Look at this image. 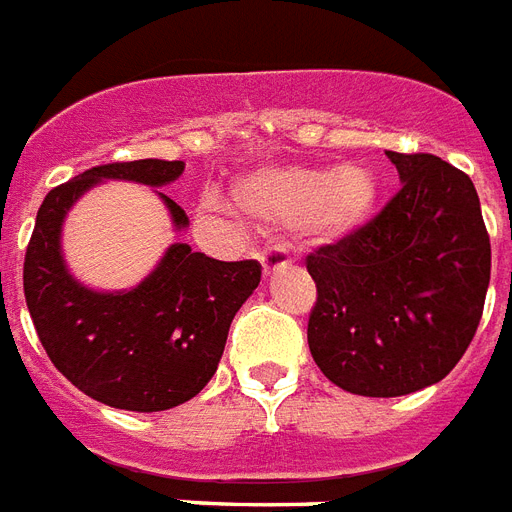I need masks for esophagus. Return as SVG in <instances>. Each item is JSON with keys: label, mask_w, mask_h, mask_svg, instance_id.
I'll return each instance as SVG.
<instances>
[{"label": "esophagus", "mask_w": 512, "mask_h": 512, "mask_svg": "<svg viewBox=\"0 0 512 512\" xmlns=\"http://www.w3.org/2000/svg\"><path fill=\"white\" fill-rule=\"evenodd\" d=\"M287 263H290V257L284 255L282 249H265L263 255H260V265H263L265 276H271L273 271H279Z\"/></svg>", "instance_id": "1"}]
</instances>
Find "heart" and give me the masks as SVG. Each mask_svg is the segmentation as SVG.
Instances as JSON below:
<instances>
[{"mask_svg": "<svg viewBox=\"0 0 512 512\" xmlns=\"http://www.w3.org/2000/svg\"><path fill=\"white\" fill-rule=\"evenodd\" d=\"M376 174L365 166H268L233 187V204L271 233L306 230L317 239H346L376 214Z\"/></svg>", "mask_w": 512, "mask_h": 512, "instance_id": "obj_1", "label": "heart"}]
</instances>
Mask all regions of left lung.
Returning <instances> with one entry per match:
<instances>
[{
    "label": "left lung",
    "instance_id": "1",
    "mask_svg": "<svg viewBox=\"0 0 512 512\" xmlns=\"http://www.w3.org/2000/svg\"><path fill=\"white\" fill-rule=\"evenodd\" d=\"M400 190L373 220L306 257L308 349L335 386L400 397L456 368L491 279L473 179L429 152H389Z\"/></svg>",
    "mask_w": 512,
    "mask_h": 512
}]
</instances>
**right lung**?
<instances>
[{
    "label": "right lung",
    "instance_id": "right-lung-1",
    "mask_svg": "<svg viewBox=\"0 0 512 512\" xmlns=\"http://www.w3.org/2000/svg\"><path fill=\"white\" fill-rule=\"evenodd\" d=\"M182 161L107 163L53 187L39 206L23 263V295L50 362L93 400L120 411H169L187 403L220 365L230 322L260 284V263H222L190 244H171L134 290L96 292L61 255V225L74 201L104 179L163 187ZM158 193V190H155ZM174 228L187 214L158 193Z\"/></svg>",
    "mask_w": 512,
    "mask_h": 512
}]
</instances>
